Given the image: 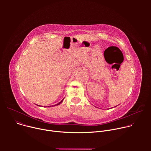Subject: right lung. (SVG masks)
I'll use <instances>...</instances> for the list:
<instances>
[{"label":"right lung","mask_w":151,"mask_h":151,"mask_svg":"<svg viewBox=\"0 0 151 151\" xmlns=\"http://www.w3.org/2000/svg\"><path fill=\"white\" fill-rule=\"evenodd\" d=\"M63 100H64V99H63V100H61V101H60V102H59V103H57V104H55V105H54V106H57V105H59V104H60V103H62V102H63Z\"/></svg>","instance_id":"1"}]
</instances>
